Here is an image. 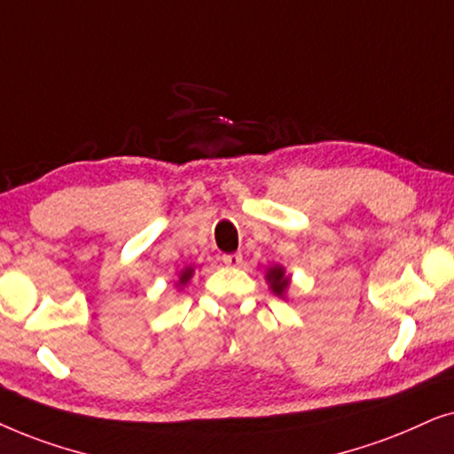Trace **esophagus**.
Wrapping results in <instances>:
<instances>
[{"mask_svg":"<svg viewBox=\"0 0 454 454\" xmlns=\"http://www.w3.org/2000/svg\"><path fill=\"white\" fill-rule=\"evenodd\" d=\"M222 262L228 265V268H239L240 263H243V255L240 253H232V255H223Z\"/></svg>","mask_w":454,"mask_h":454,"instance_id":"obj_1","label":"esophagus"}]
</instances>
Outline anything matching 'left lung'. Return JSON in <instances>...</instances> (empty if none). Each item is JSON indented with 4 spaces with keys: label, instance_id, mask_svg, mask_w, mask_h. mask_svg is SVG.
<instances>
[{
    "label": "left lung",
    "instance_id": "1",
    "mask_svg": "<svg viewBox=\"0 0 454 454\" xmlns=\"http://www.w3.org/2000/svg\"><path fill=\"white\" fill-rule=\"evenodd\" d=\"M290 278H293V276L286 274V268H284V265H280V263L270 265L268 271H265V282H268L270 290L276 294L278 299H282V301H286V293L290 288Z\"/></svg>",
    "mask_w": 454,
    "mask_h": 454
}]
</instances>
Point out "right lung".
<instances>
[{
  "label": "right lung",
  "mask_w": 454,
  "mask_h": 454,
  "mask_svg": "<svg viewBox=\"0 0 454 454\" xmlns=\"http://www.w3.org/2000/svg\"><path fill=\"white\" fill-rule=\"evenodd\" d=\"M192 274H195V265H186V268H183V270L178 271V280L174 282V286H176L178 290H183L186 284L191 282Z\"/></svg>",
  "instance_id": "1"
}]
</instances>
